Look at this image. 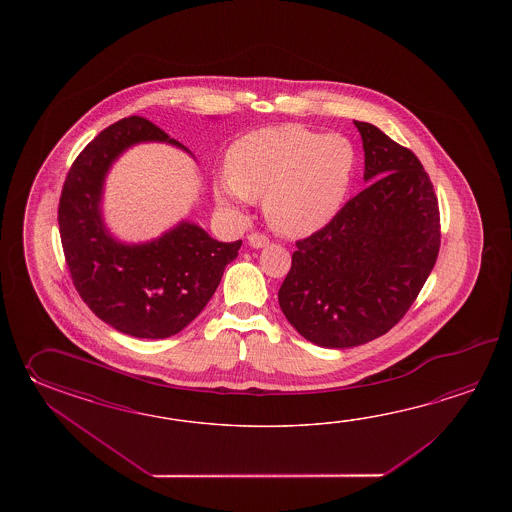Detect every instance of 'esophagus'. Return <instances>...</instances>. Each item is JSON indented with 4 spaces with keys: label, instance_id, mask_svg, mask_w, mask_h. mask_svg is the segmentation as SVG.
<instances>
[{
    "label": "esophagus",
    "instance_id": "1",
    "mask_svg": "<svg viewBox=\"0 0 512 512\" xmlns=\"http://www.w3.org/2000/svg\"><path fill=\"white\" fill-rule=\"evenodd\" d=\"M249 245H251L252 249H261V247L269 245V238L265 234H261V232H251L249 234Z\"/></svg>",
    "mask_w": 512,
    "mask_h": 512
}]
</instances>
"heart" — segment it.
Here are the masks:
<instances>
[{
	"instance_id": "b5f03b06",
	"label": "heart",
	"mask_w": 512,
	"mask_h": 512,
	"mask_svg": "<svg viewBox=\"0 0 512 512\" xmlns=\"http://www.w3.org/2000/svg\"><path fill=\"white\" fill-rule=\"evenodd\" d=\"M357 166V148L344 135L302 124L261 128L232 142L227 177L216 181L214 197L232 214H241L247 201L263 199L272 229L304 238L337 218Z\"/></svg>"
}]
</instances>
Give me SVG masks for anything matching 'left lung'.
<instances>
[{
	"label": "left lung",
	"mask_w": 512,
	"mask_h": 512,
	"mask_svg": "<svg viewBox=\"0 0 512 512\" xmlns=\"http://www.w3.org/2000/svg\"><path fill=\"white\" fill-rule=\"evenodd\" d=\"M368 188L324 229L296 241L278 302L322 348H353L388 333L434 269L441 223L434 185L415 153L355 120Z\"/></svg>",
	"instance_id": "left-lung-1"
}]
</instances>
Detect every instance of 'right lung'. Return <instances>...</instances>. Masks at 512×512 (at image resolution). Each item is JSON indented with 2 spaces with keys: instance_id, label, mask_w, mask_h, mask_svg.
Here are the masks:
<instances>
[{
  "instance_id": "1",
  "label": "right lung",
  "mask_w": 512,
  "mask_h": 512,
  "mask_svg": "<svg viewBox=\"0 0 512 512\" xmlns=\"http://www.w3.org/2000/svg\"><path fill=\"white\" fill-rule=\"evenodd\" d=\"M150 141L190 153L142 117L111 124L71 166L58 225L71 280L87 307L120 333L166 338L183 331L205 309L225 267L236 260L241 240H214L188 221L139 245L120 243L109 234L100 210L106 174L120 153Z\"/></svg>"
}]
</instances>
